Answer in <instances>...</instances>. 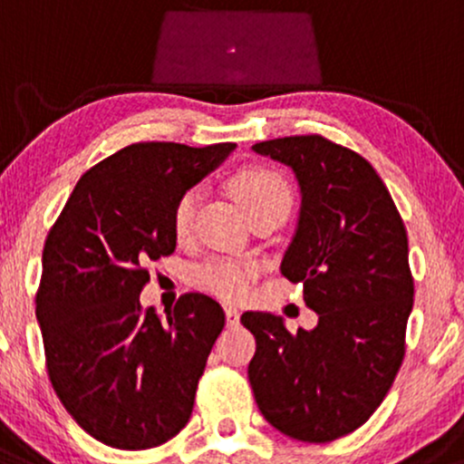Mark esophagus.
I'll return each mask as SVG.
<instances>
[{"label": "esophagus", "instance_id": "34e87169", "mask_svg": "<svg viewBox=\"0 0 464 464\" xmlns=\"http://www.w3.org/2000/svg\"><path fill=\"white\" fill-rule=\"evenodd\" d=\"M238 320H241V314H238V309H234V306H227V309H226L227 326H237Z\"/></svg>", "mask_w": 464, "mask_h": 464}]
</instances>
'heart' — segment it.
Wrapping results in <instances>:
<instances>
[{"label":"heart","instance_id":"b5f03b06","mask_svg":"<svg viewBox=\"0 0 464 464\" xmlns=\"http://www.w3.org/2000/svg\"><path fill=\"white\" fill-rule=\"evenodd\" d=\"M232 190L241 199L249 218L260 215L287 217L294 206V190L283 173L269 166H246L232 177ZM201 201V186H190L179 195L173 208V230L186 238L195 227L197 208ZM260 265L246 256H215L195 269V283L208 294L227 302L247 298Z\"/></svg>","mask_w":464,"mask_h":464}]
</instances>
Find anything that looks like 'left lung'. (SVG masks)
Returning a JSON list of instances; mask_svg holds the SVG:
<instances>
[{
  "label": "left lung",
  "instance_id": "8db88e82",
  "mask_svg": "<svg viewBox=\"0 0 464 464\" xmlns=\"http://www.w3.org/2000/svg\"><path fill=\"white\" fill-rule=\"evenodd\" d=\"M252 149L298 179V227L280 272L302 283L317 326L289 333L283 317L243 314L256 337L247 377L276 430L329 442L371 419L403 362L414 302L408 232L382 177L355 150L322 135Z\"/></svg>",
  "mask_w": 464,
  "mask_h": 464
}]
</instances>
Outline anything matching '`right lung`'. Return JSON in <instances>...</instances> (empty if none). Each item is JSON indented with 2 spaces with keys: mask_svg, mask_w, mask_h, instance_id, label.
<instances>
[{
  "mask_svg": "<svg viewBox=\"0 0 464 464\" xmlns=\"http://www.w3.org/2000/svg\"><path fill=\"white\" fill-rule=\"evenodd\" d=\"M234 147L129 144L78 179L45 238L36 320L50 382L109 447L150 450L188 423L226 314L210 295L184 294L162 322L140 291L147 265L175 252V201Z\"/></svg>",
  "mask_w": 464,
  "mask_h": 464,
  "instance_id": "right-lung-1",
  "label": "right lung"
}]
</instances>
